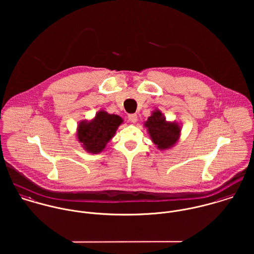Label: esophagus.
Here are the masks:
<instances>
[{
    "instance_id": "obj_1",
    "label": "esophagus",
    "mask_w": 254,
    "mask_h": 254,
    "mask_svg": "<svg viewBox=\"0 0 254 254\" xmlns=\"http://www.w3.org/2000/svg\"><path fill=\"white\" fill-rule=\"evenodd\" d=\"M128 119H129V121H130L131 123H136L137 120H138V116H137V114H135V113L129 114V115H128Z\"/></svg>"
}]
</instances>
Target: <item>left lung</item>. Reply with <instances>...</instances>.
I'll return each instance as SVG.
<instances>
[{
  "label": "left lung",
  "instance_id": "8db88e82",
  "mask_svg": "<svg viewBox=\"0 0 254 254\" xmlns=\"http://www.w3.org/2000/svg\"><path fill=\"white\" fill-rule=\"evenodd\" d=\"M144 126L151 142L159 150H166L176 145L181 136V124L167 121L159 109H154Z\"/></svg>",
  "mask_w": 254,
  "mask_h": 254
}]
</instances>
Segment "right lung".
<instances>
[{"label":"right lung","mask_w":254,"mask_h":254,"mask_svg":"<svg viewBox=\"0 0 254 254\" xmlns=\"http://www.w3.org/2000/svg\"><path fill=\"white\" fill-rule=\"evenodd\" d=\"M122 123L123 119L119 115L100 110L91 120L79 122L76 139L87 152L98 154L106 148Z\"/></svg>","instance_id":"right-lung-1"}]
</instances>
